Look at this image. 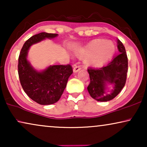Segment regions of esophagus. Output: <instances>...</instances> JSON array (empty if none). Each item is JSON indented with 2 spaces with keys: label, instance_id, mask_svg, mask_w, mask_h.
<instances>
[{
  "label": "esophagus",
  "instance_id": "34e87169",
  "mask_svg": "<svg viewBox=\"0 0 147 147\" xmlns=\"http://www.w3.org/2000/svg\"><path fill=\"white\" fill-rule=\"evenodd\" d=\"M80 69H81V66H80V65H76L75 67H74L73 71H74V73H77V72L79 71Z\"/></svg>",
  "mask_w": 147,
  "mask_h": 147
}]
</instances>
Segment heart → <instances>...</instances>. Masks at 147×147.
Returning a JSON list of instances; mask_svg holds the SVG:
<instances>
[{
  "label": "heart",
  "mask_w": 147,
  "mask_h": 147,
  "mask_svg": "<svg viewBox=\"0 0 147 147\" xmlns=\"http://www.w3.org/2000/svg\"><path fill=\"white\" fill-rule=\"evenodd\" d=\"M115 51V45L110 41L94 40L75 51L76 55L84 57V63L88 67H100L106 63Z\"/></svg>",
  "instance_id": "b5f03b06"
}]
</instances>
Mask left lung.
Here are the masks:
<instances>
[{
    "label": "left lung",
    "instance_id": "left-lung-1",
    "mask_svg": "<svg viewBox=\"0 0 147 147\" xmlns=\"http://www.w3.org/2000/svg\"><path fill=\"white\" fill-rule=\"evenodd\" d=\"M119 54L114 57L106 66L99 69H88L90 82L88 91L91 97L99 102H108L116 97L125 85L128 72V58L123 44L117 39ZM108 84L113 86L108 94L106 89Z\"/></svg>",
    "mask_w": 147,
    "mask_h": 147
}]
</instances>
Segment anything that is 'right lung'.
I'll list each match as a JSON object with an SVG mask.
<instances>
[{"mask_svg":"<svg viewBox=\"0 0 147 147\" xmlns=\"http://www.w3.org/2000/svg\"><path fill=\"white\" fill-rule=\"evenodd\" d=\"M57 35L42 32L32 36L24 43L19 57L18 73L22 88L31 99L41 105L53 104L60 99L73 70L70 65H54L38 71L28 61V52L31 45Z\"/></svg>","mask_w":147,"mask_h":147,"instance_id":"right-lung-1","label":"right lung"}]
</instances>
